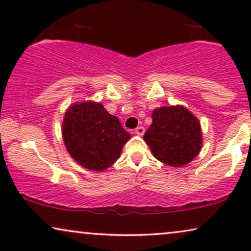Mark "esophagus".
Returning <instances> with one entry per match:
<instances>
[{
  "mask_svg": "<svg viewBox=\"0 0 251 251\" xmlns=\"http://www.w3.org/2000/svg\"><path fill=\"white\" fill-rule=\"evenodd\" d=\"M135 133L137 136H143L144 133H145V129H144L143 126H138V128L135 130Z\"/></svg>",
  "mask_w": 251,
  "mask_h": 251,
  "instance_id": "esophagus-1",
  "label": "esophagus"
}]
</instances>
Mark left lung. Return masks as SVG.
Returning a JSON list of instances; mask_svg holds the SVG:
<instances>
[{
    "mask_svg": "<svg viewBox=\"0 0 251 251\" xmlns=\"http://www.w3.org/2000/svg\"><path fill=\"white\" fill-rule=\"evenodd\" d=\"M153 122L144 140L153 156L170 167L186 166L202 149L199 119L181 105L162 106L152 113Z\"/></svg>",
    "mask_w": 251,
    "mask_h": 251,
    "instance_id": "obj_1",
    "label": "left lung"
}]
</instances>
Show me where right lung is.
<instances>
[{
	"label": "right lung",
	"mask_w": 251,
	"mask_h": 251,
	"mask_svg": "<svg viewBox=\"0 0 251 251\" xmlns=\"http://www.w3.org/2000/svg\"><path fill=\"white\" fill-rule=\"evenodd\" d=\"M70 155L85 169L102 171L116 162L131 138L116 116L100 102H74L66 109L61 126Z\"/></svg>",
	"instance_id": "obj_1"
}]
</instances>
